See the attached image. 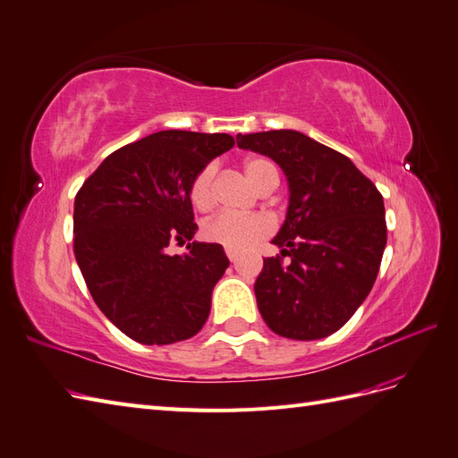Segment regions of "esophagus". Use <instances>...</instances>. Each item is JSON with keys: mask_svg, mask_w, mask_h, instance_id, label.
<instances>
[{"mask_svg": "<svg viewBox=\"0 0 458 458\" xmlns=\"http://www.w3.org/2000/svg\"><path fill=\"white\" fill-rule=\"evenodd\" d=\"M225 254H227V258L231 259V262H234V259H237V252H234V250H225Z\"/></svg>", "mask_w": 458, "mask_h": 458, "instance_id": "esophagus-1", "label": "esophagus"}]
</instances>
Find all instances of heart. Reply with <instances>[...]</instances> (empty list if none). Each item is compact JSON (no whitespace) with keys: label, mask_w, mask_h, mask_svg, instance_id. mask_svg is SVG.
Listing matches in <instances>:
<instances>
[{"label":"heart","mask_w":458,"mask_h":458,"mask_svg":"<svg viewBox=\"0 0 458 458\" xmlns=\"http://www.w3.org/2000/svg\"><path fill=\"white\" fill-rule=\"evenodd\" d=\"M244 173L246 177L258 191L267 189L269 184H277V169L276 165L266 157H249L244 162ZM214 179H216V167L206 165L199 173H196L192 182H191V202L196 209L200 212H208L212 209L216 196H214ZM271 233V221L266 216L259 214H249V216H239V214H217L212 219H208L202 234L204 239L209 242L221 244L227 250L242 252L250 249L258 241Z\"/></svg>","instance_id":"heart-1"}]
</instances>
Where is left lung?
I'll return each instance as SVG.
<instances>
[{
	"mask_svg": "<svg viewBox=\"0 0 458 458\" xmlns=\"http://www.w3.org/2000/svg\"><path fill=\"white\" fill-rule=\"evenodd\" d=\"M237 144L274 159L291 191L271 241L281 254L264 258L254 285L258 310L281 337L324 339L374 287L387 242L383 196L347 156L299 131L237 134Z\"/></svg>",
	"mask_w": 458,
	"mask_h": 458,
	"instance_id": "obj_1",
	"label": "left lung"
}]
</instances>
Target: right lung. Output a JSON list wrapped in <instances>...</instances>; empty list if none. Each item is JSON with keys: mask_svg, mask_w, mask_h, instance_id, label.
I'll use <instances>...</instances> for the list:
<instances>
[{"mask_svg": "<svg viewBox=\"0 0 458 458\" xmlns=\"http://www.w3.org/2000/svg\"><path fill=\"white\" fill-rule=\"evenodd\" d=\"M233 144L225 132L159 131L109 154L77 192V264L98 308L132 341L177 343L206 324L229 259L221 244L190 242L199 225L189 191ZM171 242L190 252L171 257Z\"/></svg>", "mask_w": 458, "mask_h": 458, "instance_id": "add662e5", "label": "right lung"}]
</instances>
